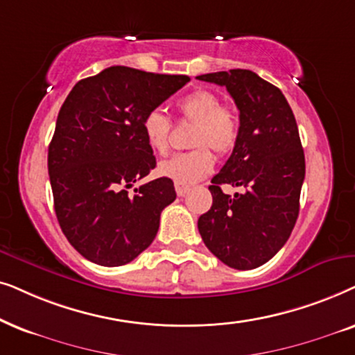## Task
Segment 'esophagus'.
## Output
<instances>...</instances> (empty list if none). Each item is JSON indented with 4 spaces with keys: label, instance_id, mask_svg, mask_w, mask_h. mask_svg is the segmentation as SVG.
Wrapping results in <instances>:
<instances>
[{
    "label": "esophagus",
    "instance_id": "1",
    "mask_svg": "<svg viewBox=\"0 0 355 355\" xmlns=\"http://www.w3.org/2000/svg\"><path fill=\"white\" fill-rule=\"evenodd\" d=\"M188 190H190V188H188L187 185H180V183H175V191H177L178 196H185L187 193H188Z\"/></svg>",
    "mask_w": 355,
    "mask_h": 355
}]
</instances>
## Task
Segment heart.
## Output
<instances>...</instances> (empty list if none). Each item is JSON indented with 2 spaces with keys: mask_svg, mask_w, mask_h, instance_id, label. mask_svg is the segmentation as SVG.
Listing matches in <instances>:
<instances>
[{
  "mask_svg": "<svg viewBox=\"0 0 355 355\" xmlns=\"http://www.w3.org/2000/svg\"><path fill=\"white\" fill-rule=\"evenodd\" d=\"M183 120L195 123L190 144L193 150L172 155L159 164L157 172L180 185H191L206 178L214 168V155H225L235 148L240 135V120L234 108L222 105L214 92L195 91L178 102ZM172 120L160 110L153 108L143 118V133L149 148L157 154L168 150Z\"/></svg>",
  "mask_w": 355,
  "mask_h": 355,
  "instance_id": "b5f03b06",
  "label": "heart"
}]
</instances>
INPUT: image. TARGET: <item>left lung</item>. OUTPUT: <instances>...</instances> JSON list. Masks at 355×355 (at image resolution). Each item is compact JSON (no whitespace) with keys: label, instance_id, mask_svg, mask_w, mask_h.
<instances>
[{"label":"left lung","instance_id":"obj_1","mask_svg":"<svg viewBox=\"0 0 355 355\" xmlns=\"http://www.w3.org/2000/svg\"><path fill=\"white\" fill-rule=\"evenodd\" d=\"M196 79L224 86L240 112L239 141L212 177V206L198 219V230L227 266L254 269L284 247L299 217L305 155L295 116L284 94L250 69ZM220 184L245 191L230 197Z\"/></svg>","mask_w":355,"mask_h":355}]
</instances>
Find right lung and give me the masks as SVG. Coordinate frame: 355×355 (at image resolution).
<instances>
[{
	"label": "right lung",
	"instance_id": "1",
	"mask_svg": "<svg viewBox=\"0 0 355 355\" xmlns=\"http://www.w3.org/2000/svg\"><path fill=\"white\" fill-rule=\"evenodd\" d=\"M190 81L110 66L81 79L68 94L49 146L56 219L68 242L89 261L121 266L143 253L159 230L160 212L175 201L173 182L155 178L143 118Z\"/></svg>",
	"mask_w": 355,
	"mask_h": 355
}]
</instances>
